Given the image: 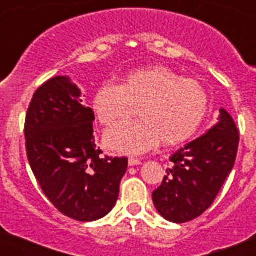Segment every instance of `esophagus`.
Instances as JSON below:
<instances>
[{"label": "esophagus", "mask_w": 256, "mask_h": 256, "mask_svg": "<svg viewBox=\"0 0 256 256\" xmlns=\"http://www.w3.org/2000/svg\"><path fill=\"white\" fill-rule=\"evenodd\" d=\"M128 164H130V166H134V165H141V160L134 159V158H130V160H128Z\"/></svg>", "instance_id": "34e87169"}]
</instances>
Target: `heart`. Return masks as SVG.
<instances>
[{
    "label": "heart",
    "mask_w": 256,
    "mask_h": 256,
    "mask_svg": "<svg viewBox=\"0 0 256 256\" xmlns=\"http://www.w3.org/2000/svg\"><path fill=\"white\" fill-rule=\"evenodd\" d=\"M209 106L205 88L195 79L162 65L133 70L120 84L104 83L92 98L94 116L102 126H112L132 116L140 108L142 121L119 124L105 133L110 150L140 155L162 141L178 146L190 141L204 122Z\"/></svg>",
    "instance_id": "heart-1"
}]
</instances>
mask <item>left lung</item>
<instances>
[{"mask_svg":"<svg viewBox=\"0 0 256 256\" xmlns=\"http://www.w3.org/2000/svg\"><path fill=\"white\" fill-rule=\"evenodd\" d=\"M240 136L234 119L220 108L219 123L170 156L172 166L152 192L160 216L173 223L200 216L214 202L234 165Z\"/></svg>","mask_w":256,"mask_h":256,"instance_id":"left-lung-1","label":"left lung"}]
</instances>
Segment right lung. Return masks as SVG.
Segmentation results:
<instances>
[{"instance_id": "add662e5", "label": "right lung", "mask_w": 256, "mask_h": 256, "mask_svg": "<svg viewBox=\"0 0 256 256\" xmlns=\"http://www.w3.org/2000/svg\"><path fill=\"white\" fill-rule=\"evenodd\" d=\"M94 112L66 76H54L33 94L24 134L30 168L52 205L79 222L105 216L119 196L126 158H102Z\"/></svg>"}]
</instances>
